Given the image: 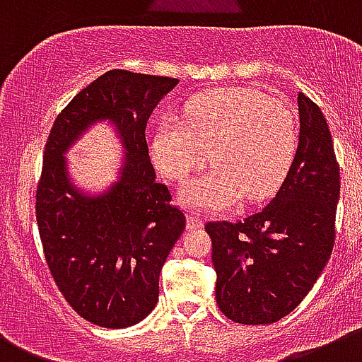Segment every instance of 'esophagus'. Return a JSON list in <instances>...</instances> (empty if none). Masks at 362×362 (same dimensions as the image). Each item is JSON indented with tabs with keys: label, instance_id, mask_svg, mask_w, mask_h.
Instances as JSON below:
<instances>
[{
	"label": "esophagus",
	"instance_id": "34e87169",
	"mask_svg": "<svg viewBox=\"0 0 362 362\" xmlns=\"http://www.w3.org/2000/svg\"><path fill=\"white\" fill-rule=\"evenodd\" d=\"M187 226H189V228H202V226H204V221H202L198 215H194V213H189V215H187Z\"/></svg>",
	"mask_w": 362,
	"mask_h": 362
}]
</instances>
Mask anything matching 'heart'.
<instances>
[{
	"instance_id": "1",
	"label": "heart",
	"mask_w": 362,
	"mask_h": 362,
	"mask_svg": "<svg viewBox=\"0 0 362 362\" xmlns=\"http://www.w3.org/2000/svg\"><path fill=\"white\" fill-rule=\"evenodd\" d=\"M298 132L283 102L249 86L217 88L192 98L185 120L168 115L158 122L153 153L160 172L183 181L204 166L211 170L181 190L194 209H225L240 198L262 200L283 183L295 158Z\"/></svg>"
}]
</instances>
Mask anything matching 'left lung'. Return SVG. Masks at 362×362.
Returning a JSON list of instances; mask_svg holds the SVG:
<instances>
[{
	"label": "left lung",
	"mask_w": 362,
	"mask_h": 362,
	"mask_svg": "<svg viewBox=\"0 0 362 362\" xmlns=\"http://www.w3.org/2000/svg\"><path fill=\"white\" fill-rule=\"evenodd\" d=\"M300 134L287 177L247 219L209 221L215 298L226 317L270 325L288 315L317 281L334 247L340 166L321 109L298 92Z\"/></svg>",
	"instance_id": "8db88e82"
}]
</instances>
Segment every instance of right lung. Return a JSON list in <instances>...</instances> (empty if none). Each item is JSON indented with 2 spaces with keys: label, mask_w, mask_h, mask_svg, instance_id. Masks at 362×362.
I'll list each match as a JSON object with an SVG mask.
<instances>
[{
  "label": "right lung",
  "mask_w": 362,
  "mask_h": 362,
  "mask_svg": "<svg viewBox=\"0 0 362 362\" xmlns=\"http://www.w3.org/2000/svg\"><path fill=\"white\" fill-rule=\"evenodd\" d=\"M177 79L111 69L62 109L45 145L35 219L50 276L81 317L105 329L139 323L158 302V277L185 230L166 185L155 181L145 128ZM98 119L125 145L121 179L86 197L66 177L63 153Z\"/></svg>",
  "instance_id": "add662e5"
}]
</instances>
